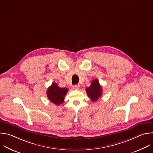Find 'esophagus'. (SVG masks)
I'll list each match as a JSON object with an SVG mask.
<instances>
[{"label":"esophagus","mask_w":153,"mask_h":153,"mask_svg":"<svg viewBox=\"0 0 153 153\" xmlns=\"http://www.w3.org/2000/svg\"><path fill=\"white\" fill-rule=\"evenodd\" d=\"M73 88L75 90H79L80 89V85H75L73 86Z\"/></svg>","instance_id":"obj_1"}]
</instances>
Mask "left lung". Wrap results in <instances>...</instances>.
Segmentation results:
<instances>
[{
    "mask_svg": "<svg viewBox=\"0 0 153 153\" xmlns=\"http://www.w3.org/2000/svg\"><path fill=\"white\" fill-rule=\"evenodd\" d=\"M86 91L87 95L93 102H96L102 94V86L100 85L97 79H94L92 81L90 86L86 88Z\"/></svg>",
    "mask_w": 153,
    "mask_h": 153,
    "instance_id": "1",
    "label": "left lung"
}]
</instances>
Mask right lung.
<instances>
[{"mask_svg":"<svg viewBox=\"0 0 153 153\" xmlns=\"http://www.w3.org/2000/svg\"><path fill=\"white\" fill-rule=\"evenodd\" d=\"M68 90L66 88H60L58 85L53 82L47 90V94L48 99L53 103L59 105L64 101V97Z\"/></svg>","mask_w":153,"mask_h":153,"instance_id":"1","label":"right lung"}]
</instances>
